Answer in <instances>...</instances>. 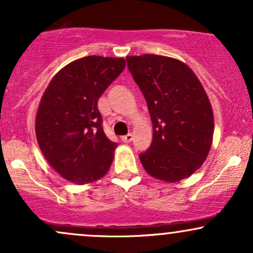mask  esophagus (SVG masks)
Segmentation results:
<instances>
[{
  "mask_svg": "<svg viewBox=\"0 0 253 253\" xmlns=\"http://www.w3.org/2000/svg\"><path fill=\"white\" fill-rule=\"evenodd\" d=\"M132 139H133V135L130 134V133H128L127 135L121 136V140H123L124 143H129V141H132Z\"/></svg>",
  "mask_w": 253,
  "mask_h": 253,
  "instance_id": "obj_1",
  "label": "esophagus"
}]
</instances>
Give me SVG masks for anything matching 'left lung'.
<instances>
[{
    "mask_svg": "<svg viewBox=\"0 0 253 253\" xmlns=\"http://www.w3.org/2000/svg\"><path fill=\"white\" fill-rule=\"evenodd\" d=\"M127 65L149 107L150 149L139 156L145 171L175 183L199 170L213 144L214 115L207 92L189 66L159 54L128 56Z\"/></svg>",
    "mask_w": 253,
    "mask_h": 253,
    "instance_id": "1",
    "label": "left lung"
}]
</instances>
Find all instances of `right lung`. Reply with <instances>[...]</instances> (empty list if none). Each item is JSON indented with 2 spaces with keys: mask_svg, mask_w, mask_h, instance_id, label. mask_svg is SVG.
Here are the masks:
<instances>
[{
  "mask_svg": "<svg viewBox=\"0 0 253 253\" xmlns=\"http://www.w3.org/2000/svg\"><path fill=\"white\" fill-rule=\"evenodd\" d=\"M126 66L124 58L88 56L52 77L36 117L38 144L66 181L88 184L108 172L117 143L104 134L97 101Z\"/></svg>",
  "mask_w": 253,
  "mask_h": 253,
  "instance_id": "1",
  "label": "right lung"
}]
</instances>
